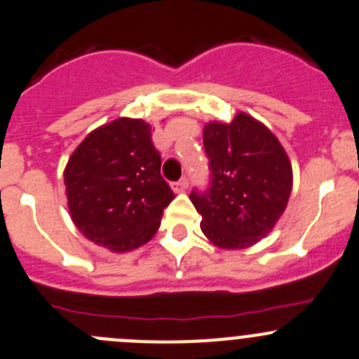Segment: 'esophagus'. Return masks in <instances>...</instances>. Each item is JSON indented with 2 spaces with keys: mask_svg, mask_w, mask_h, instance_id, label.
Here are the masks:
<instances>
[{
  "mask_svg": "<svg viewBox=\"0 0 359 359\" xmlns=\"http://www.w3.org/2000/svg\"><path fill=\"white\" fill-rule=\"evenodd\" d=\"M187 186H189V180H187L186 175H184L180 180H177V182L172 184V187L175 193H182V191L187 189Z\"/></svg>",
  "mask_w": 359,
  "mask_h": 359,
  "instance_id": "esophagus-1",
  "label": "esophagus"
}]
</instances>
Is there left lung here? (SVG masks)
<instances>
[{
    "instance_id": "8db88e82",
    "label": "left lung",
    "mask_w": 359,
    "mask_h": 359,
    "mask_svg": "<svg viewBox=\"0 0 359 359\" xmlns=\"http://www.w3.org/2000/svg\"><path fill=\"white\" fill-rule=\"evenodd\" d=\"M210 182L189 198L201 231L221 249H245L272 231L293 186V170L276 135L247 114L203 130Z\"/></svg>"
}]
</instances>
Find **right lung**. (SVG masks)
I'll return each mask as SVG.
<instances>
[{
	"label": "right lung",
	"instance_id": "add662e5",
	"mask_svg": "<svg viewBox=\"0 0 359 359\" xmlns=\"http://www.w3.org/2000/svg\"><path fill=\"white\" fill-rule=\"evenodd\" d=\"M65 184L76 228L114 252L147 243L175 198L142 119H117L87 135L66 165Z\"/></svg>",
	"mask_w": 359,
	"mask_h": 359
}]
</instances>
